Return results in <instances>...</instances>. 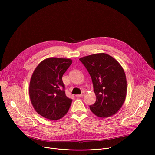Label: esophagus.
Returning <instances> with one entry per match:
<instances>
[{"mask_svg": "<svg viewBox=\"0 0 155 155\" xmlns=\"http://www.w3.org/2000/svg\"><path fill=\"white\" fill-rule=\"evenodd\" d=\"M84 95H85V93L83 92H82V94H81L76 95L75 96H76V97H78V98H80V97H83Z\"/></svg>", "mask_w": 155, "mask_h": 155, "instance_id": "34e87169", "label": "esophagus"}]
</instances>
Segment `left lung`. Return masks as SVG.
<instances>
[{
    "label": "left lung",
    "instance_id": "8db88e82",
    "mask_svg": "<svg viewBox=\"0 0 155 155\" xmlns=\"http://www.w3.org/2000/svg\"><path fill=\"white\" fill-rule=\"evenodd\" d=\"M90 74L96 101L90 105L99 117H109L119 111L126 96L124 71L117 60L105 53L87 56L79 59Z\"/></svg>",
    "mask_w": 155,
    "mask_h": 155
}]
</instances>
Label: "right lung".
Wrapping results in <instances>:
<instances>
[{
  "label": "right lung",
  "instance_id": "right-lung-1",
  "mask_svg": "<svg viewBox=\"0 0 155 155\" xmlns=\"http://www.w3.org/2000/svg\"><path fill=\"white\" fill-rule=\"evenodd\" d=\"M71 63L70 59L49 58L35 70L30 81L29 97L39 115L56 120L68 112L72 99L65 94L62 77Z\"/></svg>",
  "mask_w": 155,
  "mask_h": 155
}]
</instances>
